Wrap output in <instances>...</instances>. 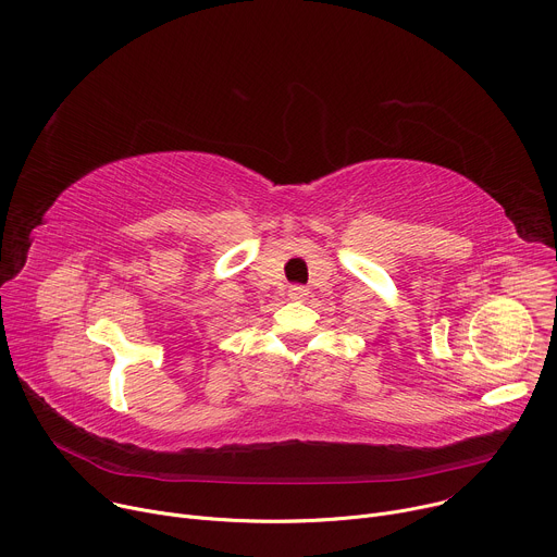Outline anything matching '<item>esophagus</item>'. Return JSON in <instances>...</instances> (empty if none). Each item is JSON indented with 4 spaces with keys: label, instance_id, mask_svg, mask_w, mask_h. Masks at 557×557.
Segmentation results:
<instances>
[{
    "label": "esophagus",
    "instance_id": "34e87169",
    "mask_svg": "<svg viewBox=\"0 0 557 557\" xmlns=\"http://www.w3.org/2000/svg\"><path fill=\"white\" fill-rule=\"evenodd\" d=\"M307 296H310V289L302 287V285H292L289 287V298L292 300H305Z\"/></svg>",
    "mask_w": 557,
    "mask_h": 557
}]
</instances>
